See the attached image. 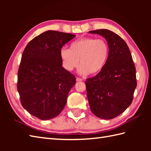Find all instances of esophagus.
Here are the masks:
<instances>
[{
    "instance_id": "1",
    "label": "esophagus",
    "mask_w": 151,
    "mask_h": 151,
    "mask_svg": "<svg viewBox=\"0 0 151 151\" xmlns=\"http://www.w3.org/2000/svg\"><path fill=\"white\" fill-rule=\"evenodd\" d=\"M76 81H77V82H81V81H82L83 80H82V78H79V77H77L76 78Z\"/></svg>"
}]
</instances>
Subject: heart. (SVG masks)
Returning a JSON list of instances; mask_svg holds the SVG:
<instances>
[{"label": "heart", "instance_id": "1", "mask_svg": "<svg viewBox=\"0 0 151 151\" xmlns=\"http://www.w3.org/2000/svg\"><path fill=\"white\" fill-rule=\"evenodd\" d=\"M108 43L102 38L86 37L70 45V49L62 48L60 55L64 68L71 71L79 63L81 75H95L104 68L109 56Z\"/></svg>", "mask_w": 151, "mask_h": 151}]
</instances>
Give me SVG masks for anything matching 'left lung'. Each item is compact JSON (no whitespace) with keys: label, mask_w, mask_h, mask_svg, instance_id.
<instances>
[{"label":"left lung","mask_w":151,"mask_h":151,"mask_svg":"<svg viewBox=\"0 0 151 151\" xmlns=\"http://www.w3.org/2000/svg\"><path fill=\"white\" fill-rule=\"evenodd\" d=\"M89 32L104 37L110 48L104 68L85 82L89 107L97 117L111 119L132 103L137 86L136 67L129 47L119 35L107 29Z\"/></svg>","instance_id":"obj_1"}]
</instances>
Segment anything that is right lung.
<instances>
[{
	"label": "right lung",
	"instance_id": "right-lung-1",
	"mask_svg": "<svg viewBox=\"0 0 151 151\" xmlns=\"http://www.w3.org/2000/svg\"><path fill=\"white\" fill-rule=\"evenodd\" d=\"M75 36L48 30L32 40L22 52L17 76L21 103L28 113L41 120L58 116L76 83L62 67L60 52Z\"/></svg>",
	"mask_w": 151,
	"mask_h": 151
}]
</instances>
